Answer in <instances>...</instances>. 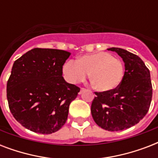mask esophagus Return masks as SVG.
I'll list each match as a JSON object with an SVG mask.
<instances>
[{"instance_id": "obj_1", "label": "esophagus", "mask_w": 158, "mask_h": 158, "mask_svg": "<svg viewBox=\"0 0 158 158\" xmlns=\"http://www.w3.org/2000/svg\"><path fill=\"white\" fill-rule=\"evenodd\" d=\"M85 91H86V89H84V88H81V89H80V91H79V94H82L83 93H84V92H85Z\"/></svg>"}]
</instances>
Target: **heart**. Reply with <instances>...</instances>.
<instances>
[{
    "label": "heart",
    "mask_w": 158,
    "mask_h": 158,
    "mask_svg": "<svg viewBox=\"0 0 158 158\" xmlns=\"http://www.w3.org/2000/svg\"><path fill=\"white\" fill-rule=\"evenodd\" d=\"M124 72L123 62L105 52L84 55L76 61H67L63 66L64 77L73 84L84 81L89 74L92 86L98 92L111 91L117 88Z\"/></svg>",
    "instance_id": "b5f03b06"
}]
</instances>
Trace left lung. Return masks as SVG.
Masks as SVG:
<instances>
[{"mask_svg": "<svg viewBox=\"0 0 158 158\" xmlns=\"http://www.w3.org/2000/svg\"><path fill=\"white\" fill-rule=\"evenodd\" d=\"M125 62V71L117 88L95 92L91 113L94 121L108 131H120L138 124L149 110L152 86L150 71L144 62L126 50L111 48Z\"/></svg>", "mask_w": 158, "mask_h": 158, "instance_id": "8db88e82", "label": "left lung"}]
</instances>
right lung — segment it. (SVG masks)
<instances>
[{"label":"right lung","mask_w":158,"mask_h":158,"mask_svg":"<svg viewBox=\"0 0 158 158\" xmlns=\"http://www.w3.org/2000/svg\"><path fill=\"white\" fill-rule=\"evenodd\" d=\"M69 55L63 50L34 48L15 61L6 96L11 114L22 126L49 135L66 122L69 104L80 91L62 76Z\"/></svg>","instance_id":"right-lung-1"}]
</instances>
